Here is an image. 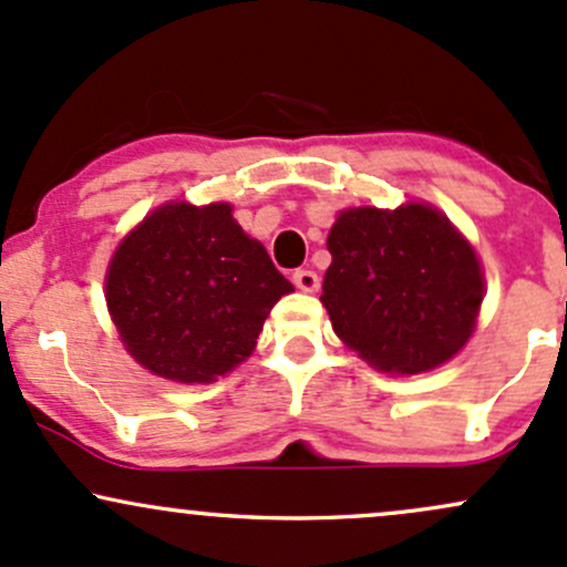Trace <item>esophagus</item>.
I'll list each match as a JSON object with an SVG mask.
<instances>
[{
  "label": "esophagus",
  "instance_id": "obj_1",
  "mask_svg": "<svg viewBox=\"0 0 567 567\" xmlns=\"http://www.w3.org/2000/svg\"><path fill=\"white\" fill-rule=\"evenodd\" d=\"M293 285L298 290H303V293H315V290L320 288V277H317V271L312 269H296Z\"/></svg>",
  "mask_w": 567,
  "mask_h": 567
}]
</instances>
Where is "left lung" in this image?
<instances>
[{
    "instance_id": "1",
    "label": "left lung",
    "mask_w": 567,
    "mask_h": 567,
    "mask_svg": "<svg viewBox=\"0 0 567 567\" xmlns=\"http://www.w3.org/2000/svg\"><path fill=\"white\" fill-rule=\"evenodd\" d=\"M322 307L333 331L379 371L420 374L474 333L484 282L476 252L425 204L339 215Z\"/></svg>"
}]
</instances>
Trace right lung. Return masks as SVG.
<instances>
[{"instance_id": "add662e5", "label": "right lung", "mask_w": 567, "mask_h": 567, "mask_svg": "<svg viewBox=\"0 0 567 567\" xmlns=\"http://www.w3.org/2000/svg\"><path fill=\"white\" fill-rule=\"evenodd\" d=\"M290 290L228 204L155 209L107 271V307L123 344L174 382H213L241 363Z\"/></svg>"}]
</instances>
